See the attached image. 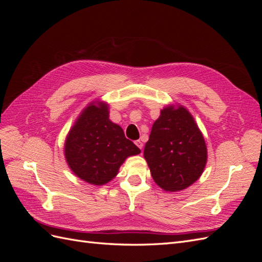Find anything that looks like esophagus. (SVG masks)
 <instances>
[{
	"instance_id": "34e87169",
	"label": "esophagus",
	"mask_w": 262,
	"mask_h": 262,
	"mask_svg": "<svg viewBox=\"0 0 262 262\" xmlns=\"http://www.w3.org/2000/svg\"><path fill=\"white\" fill-rule=\"evenodd\" d=\"M134 143H136V145L141 149V152H142V149H143V143H142V141L138 140V141L134 142Z\"/></svg>"
}]
</instances>
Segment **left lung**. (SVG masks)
Listing matches in <instances>:
<instances>
[{"label":"left lung","instance_id":"obj_1","mask_svg":"<svg viewBox=\"0 0 262 262\" xmlns=\"http://www.w3.org/2000/svg\"><path fill=\"white\" fill-rule=\"evenodd\" d=\"M144 158L155 184L167 192L185 190L201 177L208 148L186 107L168 105L161 110L145 144Z\"/></svg>","mask_w":262,"mask_h":262}]
</instances>
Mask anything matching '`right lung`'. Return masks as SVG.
Here are the masks:
<instances>
[{"mask_svg":"<svg viewBox=\"0 0 262 262\" xmlns=\"http://www.w3.org/2000/svg\"><path fill=\"white\" fill-rule=\"evenodd\" d=\"M141 149L109 119L106 101L90 102L77 117L64 142V156L76 177L94 186L112 181L126 158Z\"/></svg>","mask_w":262,"mask_h":262,"instance_id":"add662e5","label":"right lung"}]
</instances>
